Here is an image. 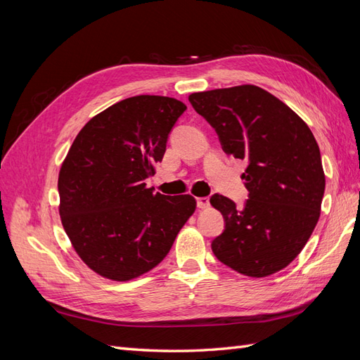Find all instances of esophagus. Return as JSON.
<instances>
[{
    "label": "esophagus",
    "mask_w": 360,
    "mask_h": 360,
    "mask_svg": "<svg viewBox=\"0 0 360 360\" xmlns=\"http://www.w3.org/2000/svg\"><path fill=\"white\" fill-rule=\"evenodd\" d=\"M210 205V200L207 198V197H200V198H197V207L198 209H201V210H204V209H207V207Z\"/></svg>",
    "instance_id": "34e87169"
}]
</instances>
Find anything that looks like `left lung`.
I'll use <instances>...</instances> for the list:
<instances>
[{"instance_id": "obj_1", "label": "left lung", "mask_w": 360, "mask_h": 360, "mask_svg": "<svg viewBox=\"0 0 360 360\" xmlns=\"http://www.w3.org/2000/svg\"><path fill=\"white\" fill-rule=\"evenodd\" d=\"M228 156L248 163L243 209L214 193L225 230L212 242L216 258L238 274L264 278L287 267L320 217L324 171L311 129L278 97L255 85L189 96Z\"/></svg>"}]
</instances>
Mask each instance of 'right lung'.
<instances>
[{
    "mask_svg": "<svg viewBox=\"0 0 360 360\" xmlns=\"http://www.w3.org/2000/svg\"><path fill=\"white\" fill-rule=\"evenodd\" d=\"M184 111L172 97H127L93 117L63 162L61 224L76 254L103 278L130 281L156 267L195 212L191 195L146 186Z\"/></svg>",
    "mask_w": 360,
    "mask_h": 360,
    "instance_id": "obj_1",
    "label": "right lung"
}]
</instances>
